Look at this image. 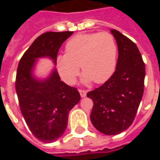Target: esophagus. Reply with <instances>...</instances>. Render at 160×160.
I'll return each instance as SVG.
<instances>
[{
    "mask_svg": "<svg viewBox=\"0 0 160 160\" xmlns=\"http://www.w3.org/2000/svg\"><path fill=\"white\" fill-rule=\"evenodd\" d=\"M79 92H80L81 98H85V97H86V96H87V91L83 90V89H80V90H79Z\"/></svg>",
    "mask_w": 160,
    "mask_h": 160,
    "instance_id": "1",
    "label": "esophagus"
}]
</instances>
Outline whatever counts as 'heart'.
Listing matches in <instances>:
<instances>
[{
	"mask_svg": "<svg viewBox=\"0 0 160 160\" xmlns=\"http://www.w3.org/2000/svg\"><path fill=\"white\" fill-rule=\"evenodd\" d=\"M66 55L56 57V69L66 83L73 84L80 72H84L82 80L88 83L105 82L117 67L118 45L112 34L107 32L79 34L65 45Z\"/></svg>",
	"mask_w": 160,
	"mask_h": 160,
	"instance_id": "1",
	"label": "heart"
}]
</instances>
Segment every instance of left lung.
I'll list each match as a JSON object with an SVG mask.
<instances>
[{
    "label": "left lung",
    "mask_w": 160,
    "mask_h": 160,
    "mask_svg": "<svg viewBox=\"0 0 160 160\" xmlns=\"http://www.w3.org/2000/svg\"><path fill=\"white\" fill-rule=\"evenodd\" d=\"M118 47L114 73L87 93L93 101L91 121L98 130L115 135L134 122L144 92L145 63L137 46L117 30H111Z\"/></svg>",
    "instance_id": "1"
}]
</instances>
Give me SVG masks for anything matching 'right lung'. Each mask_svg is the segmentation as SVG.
Wrapping results in <instances>:
<instances>
[{
    "instance_id": "1",
    "label": "right lung",
    "mask_w": 160,
    "mask_h": 160,
    "mask_svg": "<svg viewBox=\"0 0 160 160\" xmlns=\"http://www.w3.org/2000/svg\"><path fill=\"white\" fill-rule=\"evenodd\" d=\"M73 32H49L37 38L19 61L15 89L24 119L32 134L44 143L56 141L66 130L69 111L80 100L77 88L61 80L56 68L48 78L33 75L37 59L49 57L56 63L60 47Z\"/></svg>"
}]
</instances>
